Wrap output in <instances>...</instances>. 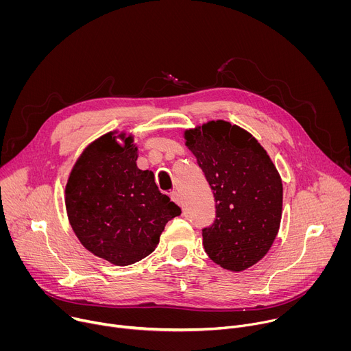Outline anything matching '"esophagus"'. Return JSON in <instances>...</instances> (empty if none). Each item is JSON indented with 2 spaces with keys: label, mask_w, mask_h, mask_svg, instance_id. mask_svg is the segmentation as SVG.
I'll list each match as a JSON object with an SVG mask.
<instances>
[{
  "label": "esophagus",
  "mask_w": 351,
  "mask_h": 351,
  "mask_svg": "<svg viewBox=\"0 0 351 351\" xmlns=\"http://www.w3.org/2000/svg\"><path fill=\"white\" fill-rule=\"evenodd\" d=\"M169 197H171V199L173 203H176V204H182V198H180V194L178 193V191H172V193H169Z\"/></svg>",
  "instance_id": "obj_1"
}]
</instances>
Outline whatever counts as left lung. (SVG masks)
<instances>
[{
  "mask_svg": "<svg viewBox=\"0 0 351 351\" xmlns=\"http://www.w3.org/2000/svg\"><path fill=\"white\" fill-rule=\"evenodd\" d=\"M184 138L215 199V219L203 229L206 253L225 269L244 271L268 253L278 234L280 176L261 144L229 122L186 130Z\"/></svg>",
  "mask_w": 351,
  "mask_h": 351,
  "instance_id": "obj_1",
  "label": "left lung"
}]
</instances>
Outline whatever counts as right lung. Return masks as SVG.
Instances as JSON below:
<instances>
[{
    "mask_svg": "<svg viewBox=\"0 0 351 351\" xmlns=\"http://www.w3.org/2000/svg\"><path fill=\"white\" fill-rule=\"evenodd\" d=\"M112 134L84 149L71 172L65 203L88 252L125 267L152 254L168 221L182 211L158 190L153 172L137 168L133 138L121 145Z\"/></svg>",
    "mask_w": 351,
    "mask_h": 351,
    "instance_id": "obj_1",
    "label": "right lung"
}]
</instances>
